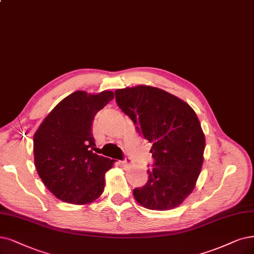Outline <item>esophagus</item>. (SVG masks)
I'll return each mask as SVG.
<instances>
[{
	"mask_svg": "<svg viewBox=\"0 0 254 254\" xmlns=\"http://www.w3.org/2000/svg\"><path fill=\"white\" fill-rule=\"evenodd\" d=\"M132 162H133V161H132V159H130V158H129V157H127V156H126L124 160L121 161V164L124 165L125 167H128V166L132 165Z\"/></svg>",
	"mask_w": 254,
	"mask_h": 254,
	"instance_id": "esophagus-1",
	"label": "esophagus"
}]
</instances>
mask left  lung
<instances>
[{
	"mask_svg": "<svg viewBox=\"0 0 254 254\" xmlns=\"http://www.w3.org/2000/svg\"><path fill=\"white\" fill-rule=\"evenodd\" d=\"M119 109L151 142L153 168L133 190L143 207L167 210L179 206L193 189L203 165L205 136L194 111L161 89L138 86L115 91Z\"/></svg>",
	"mask_w": 254,
	"mask_h": 254,
	"instance_id": "1",
	"label": "left lung"
}]
</instances>
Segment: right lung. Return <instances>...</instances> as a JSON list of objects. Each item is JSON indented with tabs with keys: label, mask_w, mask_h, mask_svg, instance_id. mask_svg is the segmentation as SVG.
I'll list each match as a JSON object with an SVG mask.
<instances>
[{
	"label": "right lung",
	"mask_w": 254,
	"mask_h": 254,
	"mask_svg": "<svg viewBox=\"0 0 254 254\" xmlns=\"http://www.w3.org/2000/svg\"><path fill=\"white\" fill-rule=\"evenodd\" d=\"M114 98L103 91H76L64 98L47 116L33 137L35 168L58 199L89 204L105 190V176L114 160L94 154L92 122Z\"/></svg>",
	"instance_id": "obj_1"
}]
</instances>
